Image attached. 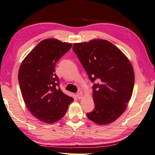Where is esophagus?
<instances>
[{
    "mask_svg": "<svg viewBox=\"0 0 155 155\" xmlns=\"http://www.w3.org/2000/svg\"><path fill=\"white\" fill-rule=\"evenodd\" d=\"M82 96H83V94L82 93H78V94H77V97H78V99H81V97H82Z\"/></svg>",
    "mask_w": 155,
    "mask_h": 155,
    "instance_id": "34e87169",
    "label": "esophagus"
}]
</instances>
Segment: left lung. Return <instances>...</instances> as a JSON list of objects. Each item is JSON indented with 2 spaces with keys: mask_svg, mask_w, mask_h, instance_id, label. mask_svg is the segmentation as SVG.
<instances>
[{
  "mask_svg": "<svg viewBox=\"0 0 155 155\" xmlns=\"http://www.w3.org/2000/svg\"><path fill=\"white\" fill-rule=\"evenodd\" d=\"M73 49L93 86L95 108L87 114L91 121L106 125L116 120L127 108L134 84L130 60L120 49L105 39L74 43Z\"/></svg>",
  "mask_w": 155,
  "mask_h": 155,
  "instance_id": "1",
  "label": "left lung"
}]
</instances>
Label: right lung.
Returning a JSON list of instances; mask_svg holds the SVG:
<instances>
[{
    "label": "right lung",
    "mask_w": 155,
    "mask_h": 155,
    "mask_svg": "<svg viewBox=\"0 0 155 155\" xmlns=\"http://www.w3.org/2000/svg\"><path fill=\"white\" fill-rule=\"evenodd\" d=\"M72 44L49 38L37 44L22 61L18 79L27 109L40 121L51 124L64 117L74 101L59 86L55 67Z\"/></svg>",
    "instance_id": "obj_1"
}]
</instances>
